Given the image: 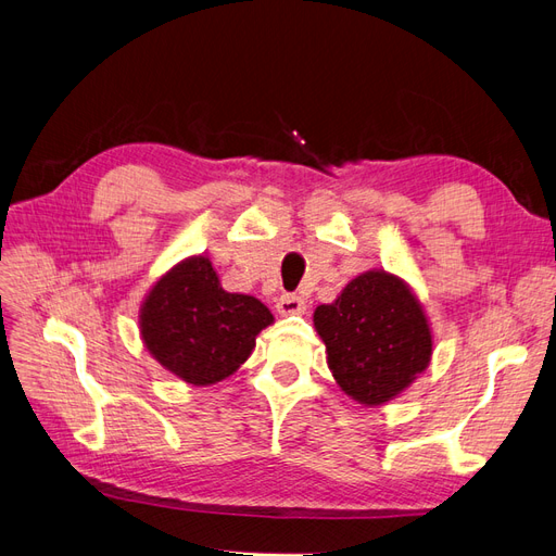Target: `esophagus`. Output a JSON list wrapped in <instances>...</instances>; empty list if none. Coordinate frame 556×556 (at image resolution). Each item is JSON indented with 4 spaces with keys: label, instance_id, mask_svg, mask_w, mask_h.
I'll list each match as a JSON object with an SVG mask.
<instances>
[{
    "label": "esophagus",
    "instance_id": "34e87169",
    "mask_svg": "<svg viewBox=\"0 0 556 556\" xmlns=\"http://www.w3.org/2000/svg\"><path fill=\"white\" fill-rule=\"evenodd\" d=\"M280 315H301L306 313V301L296 294H282L276 304Z\"/></svg>",
    "mask_w": 556,
    "mask_h": 556
}]
</instances>
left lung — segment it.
<instances>
[{
  "instance_id": "left-lung-1",
  "label": "left lung",
  "mask_w": 556,
  "mask_h": 556,
  "mask_svg": "<svg viewBox=\"0 0 556 556\" xmlns=\"http://www.w3.org/2000/svg\"><path fill=\"white\" fill-rule=\"evenodd\" d=\"M327 364L341 390L364 406L401 394L431 362V329L417 296L401 278L366 271L333 304L313 315Z\"/></svg>"
}]
</instances>
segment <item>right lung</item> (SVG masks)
<instances>
[{
	"label": "right lung",
	"mask_w": 556,
	"mask_h": 556,
	"mask_svg": "<svg viewBox=\"0 0 556 556\" xmlns=\"http://www.w3.org/2000/svg\"><path fill=\"white\" fill-rule=\"evenodd\" d=\"M271 323L274 315L260 299L225 292L204 255L162 276L139 315L150 355L190 384H215L231 376Z\"/></svg>",
	"instance_id": "right-lung-1"
}]
</instances>
